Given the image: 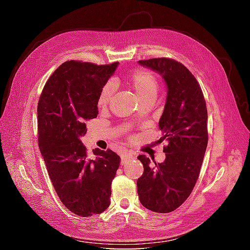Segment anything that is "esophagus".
Masks as SVG:
<instances>
[{"label": "esophagus", "instance_id": "obj_1", "mask_svg": "<svg viewBox=\"0 0 250 250\" xmlns=\"http://www.w3.org/2000/svg\"><path fill=\"white\" fill-rule=\"evenodd\" d=\"M132 154L129 152H123L122 155H121V164L125 165L128 161H130V158H132Z\"/></svg>", "mask_w": 250, "mask_h": 250}]
</instances>
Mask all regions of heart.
<instances>
[{
	"label": "heart",
	"instance_id": "1",
	"mask_svg": "<svg viewBox=\"0 0 250 250\" xmlns=\"http://www.w3.org/2000/svg\"><path fill=\"white\" fill-rule=\"evenodd\" d=\"M129 81L142 101L154 99L156 97L158 92V81L154 74L147 70H138L129 75ZM113 92H115L113 82L108 81L105 83L100 90L99 97H98V104L100 106H105L110 101Z\"/></svg>",
	"mask_w": 250,
	"mask_h": 250
}]
</instances>
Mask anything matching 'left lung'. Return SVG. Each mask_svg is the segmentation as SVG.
I'll list each match as a JSON object with an SVG mask.
<instances>
[{"instance_id": "1", "label": "left lung", "mask_w": 250, "mask_h": 250, "mask_svg": "<svg viewBox=\"0 0 250 250\" xmlns=\"http://www.w3.org/2000/svg\"><path fill=\"white\" fill-rule=\"evenodd\" d=\"M139 63L162 75L168 96L158 123L163 131L160 142H167L166 160L151 166L149 157L138 156L144 166L138 194L146 208L170 213L188 199L199 177L208 140L207 104L197 79L183 63L167 57Z\"/></svg>"}]
</instances>
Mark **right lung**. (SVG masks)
I'll list each match as a JSON object with an SVG mask.
<instances>
[{"mask_svg": "<svg viewBox=\"0 0 250 250\" xmlns=\"http://www.w3.org/2000/svg\"><path fill=\"white\" fill-rule=\"evenodd\" d=\"M119 62H63L46 82L37 104L39 146L63 206L81 217L101 214L110 204L111 183L121 157L95 149L90 158L80 137L98 116V97Z\"/></svg>", "mask_w": 250, "mask_h": 250, "instance_id": "right-lung-1", "label": "right lung"}]
</instances>
